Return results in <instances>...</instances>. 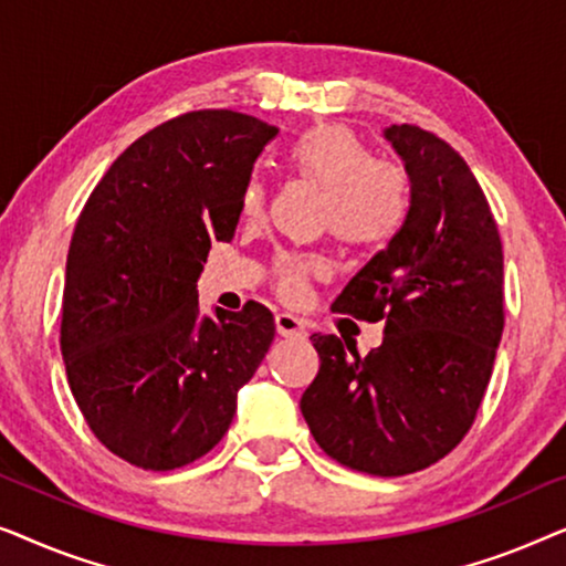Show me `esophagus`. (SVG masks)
<instances>
[{"label": "esophagus", "instance_id": "1", "mask_svg": "<svg viewBox=\"0 0 566 566\" xmlns=\"http://www.w3.org/2000/svg\"><path fill=\"white\" fill-rule=\"evenodd\" d=\"M275 329L281 337H296V339H304L306 337V327L304 322L298 319V316L293 314H275Z\"/></svg>", "mask_w": 566, "mask_h": 566}]
</instances>
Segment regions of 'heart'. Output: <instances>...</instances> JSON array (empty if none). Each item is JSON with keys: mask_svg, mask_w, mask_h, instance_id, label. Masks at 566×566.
<instances>
[{"mask_svg": "<svg viewBox=\"0 0 566 566\" xmlns=\"http://www.w3.org/2000/svg\"><path fill=\"white\" fill-rule=\"evenodd\" d=\"M293 172L324 190L319 221L339 242L381 247L405 229L412 211V177L399 161L376 159L374 149L345 126H314L289 149ZM265 188L250 180L242 213L260 219ZM324 273L316 254H283L275 265V289L285 301H301L308 281Z\"/></svg>", "mask_w": 566, "mask_h": 566, "instance_id": "1", "label": "heart"}]
</instances>
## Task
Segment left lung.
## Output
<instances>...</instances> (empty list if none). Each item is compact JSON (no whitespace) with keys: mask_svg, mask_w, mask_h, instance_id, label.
<instances>
[{"mask_svg":"<svg viewBox=\"0 0 566 566\" xmlns=\"http://www.w3.org/2000/svg\"><path fill=\"white\" fill-rule=\"evenodd\" d=\"M412 177V211L332 308L384 322L360 358L312 335L319 374L301 412L329 459L374 476H405L453 451L474 424L505 327L502 242L459 151L409 123L384 130Z\"/></svg>","mask_w":566,"mask_h":566,"instance_id":"left-lung-1","label":"left lung"}]
</instances>
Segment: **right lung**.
I'll return each instance as SVG.
<instances>
[{
	"mask_svg": "<svg viewBox=\"0 0 566 566\" xmlns=\"http://www.w3.org/2000/svg\"><path fill=\"white\" fill-rule=\"evenodd\" d=\"M277 136L252 115L192 111L113 161L66 258L61 355L90 430L118 459L172 471L206 455L275 337L262 304L203 316L198 277L231 242L254 159Z\"/></svg>",
	"mask_w": 566,
	"mask_h": 566,
	"instance_id": "1",
	"label": "right lung"
}]
</instances>
